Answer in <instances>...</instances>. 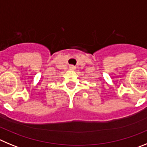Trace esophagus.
<instances>
[{
    "instance_id": "obj_1",
    "label": "esophagus",
    "mask_w": 147,
    "mask_h": 147,
    "mask_svg": "<svg viewBox=\"0 0 147 147\" xmlns=\"http://www.w3.org/2000/svg\"><path fill=\"white\" fill-rule=\"evenodd\" d=\"M69 68L71 70H72V71H74V70L76 69V67H75L74 65H71L69 66Z\"/></svg>"
}]
</instances>
